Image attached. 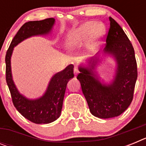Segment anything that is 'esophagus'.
I'll return each instance as SVG.
<instances>
[{
	"label": "esophagus",
	"instance_id": "obj_1",
	"mask_svg": "<svg viewBox=\"0 0 146 146\" xmlns=\"http://www.w3.org/2000/svg\"><path fill=\"white\" fill-rule=\"evenodd\" d=\"M78 73H79V70L77 69V68H76V67H75V68H74V75L77 76Z\"/></svg>",
	"mask_w": 146,
	"mask_h": 146
}]
</instances>
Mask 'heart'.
Returning <instances> with one entry per match:
<instances>
[{"instance_id": "1", "label": "heart", "mask_w": 146, "mask_h": 146, "mask_svg": "<svg viewBox=\"0 0 146 146\" xmlns=\"http://www.w3.org/2000/svg\"><path fill=\"white\" fill-rule=\"evenodd\" d=\"M105 27L102 24L86 22L72 30L65 37V47L69 50H75L86 44V51L92 52L99 41L105 34Z\"/></svg>"}]
</instances>
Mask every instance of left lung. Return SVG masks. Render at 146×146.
I'll return each instance as SVG.
<instances>
[{
	"mask_svg": "<svg viewBox=\"0 0 146 146\" xmlns=\"http://www.w3.org/2000/svg\"><path fill=\"white\" fill-rule=\"evenodd\" d=\"M110 27L106 47L86 64L78 67L80 81L90 112L99 118H110L120 115L126 110L133 99L137 78L135 50L123 30L110 17ZM102 55H101V54ZM112 57L116 62L113 80L109 84L101 80L96 71L103 58Z\"/></svg>",
	"mask_w": 146,
	"mask_h": 146,
	"instance_id": "8db88e82",
	"label": "left lung"
}]
</instances>
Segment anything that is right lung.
Instances as JSON below:
<instances>
[{
    "mask_svg": "<svg viewBox=\"0 0 146 146\" xmlns=\"http://www.w3.org/2000/svg\"><path fill=\"white\" fill-rule=\"evenodd\" d=\"M55 20L48 18L40 21L25 23L12 39L6 55V78L13 104L30 121L35 123H50L60 117L66 85L74 77V65L70 64L50 79L44 94L36 99H28L18 91L13 80L11 58L15 47L26 38L36 36H46L52 31Z\"/></svg>",
    "mask_w": 146,
    "mask_h": 146,
    "instance_id": "right-lung-1",
    "label": "right lung"
}]
</instances>
